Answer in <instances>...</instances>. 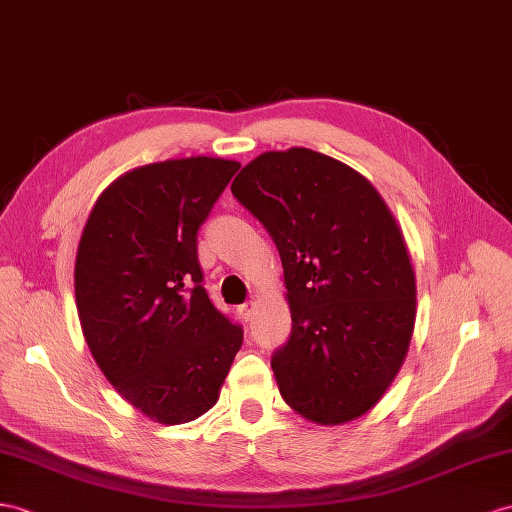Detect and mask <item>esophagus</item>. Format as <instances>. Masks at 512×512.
I'll return each mask as SVG.
<instances>
[{"instance_id": "esophagus-1", "label": "esophagus", "mask_w": 512, "mask_h": 512, "mask_svg": "<svg viewBox=\"0 0 512 512\" xmlns=\"http://www.w3.org/2000/svg\"><path fill=\"white\" fill-rule=\"evenodd\" d=\"M254 308H256L254 302H247V304L239 306V315H241L245 321H249V319H252V315H254Z\"/></svg>"}]
</instances>
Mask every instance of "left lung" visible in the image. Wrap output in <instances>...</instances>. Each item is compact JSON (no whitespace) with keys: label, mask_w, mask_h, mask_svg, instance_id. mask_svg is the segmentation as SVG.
I'll list each match as a JSON object with an SVG mask.
<instances>
[{"label":"left lung","mask_w":512,"mask_h":512,"mask_svg":"<svg viewBox=\"0 0 512 512\" xmlns=\"http://www.w3.org/2000/svg\"><path fill=\"white\" fill-rule=\"evenodd\" d=\"M232 195L280 252L293 326L271 369L284 402L321 426L365 415L415 328V271L391 210L358 171L306 147L260 154Z\"/></svg>","instance_id":"1"}]
</instances>
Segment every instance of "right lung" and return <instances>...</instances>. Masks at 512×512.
I'll use <instances>...</instances> for the list:
<instances>
[{"label": "right lung", "instance_id": "right-lung-1", "mask_svg": "<svg viewBox=\"0 0 512 512\" xmlns=\"http://www.w3.org/2000/svg\"><path fill=\"white\" fill-rule=\"evenodd\" d=\"M239 162L191 156L136 167L97 197L76 256L78 317L97 367L158 423L219 400L243 330L204 289L197 230Z\"/></svg>", "mask_w": 512, "mask_h": 512}]
</instances>
